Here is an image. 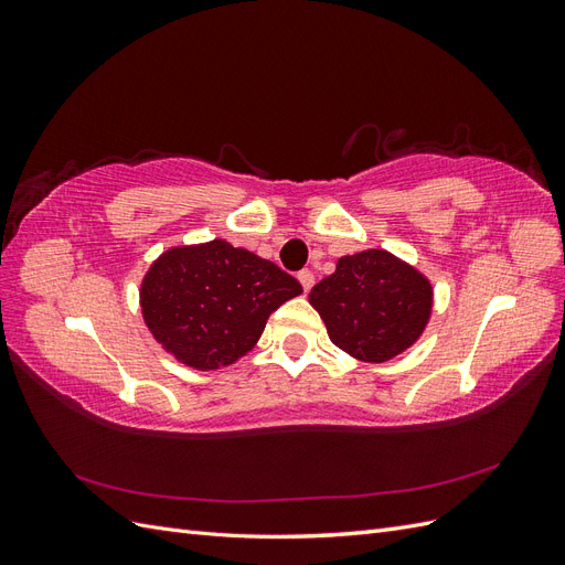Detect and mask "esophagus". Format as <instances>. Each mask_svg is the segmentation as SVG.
Returning a JSON list of instances; mask_svg holds the SVG:
<instances>
[{
    "label": "esophagus",
    "instance_id": "1",
    "mask_svg": "<svg viewBox=\"0 0 565 565\" xmlns=\"http://www.w3.org/2000/svg\"><path fill=\"white\" fill-rule=\"evenodd\" d=\"M299 282H301V287H303V292H309V289L313 287V282H316V276H313V270H309V268H303V270H299Z\"/></svg>",
    "mask_w": 565,
    "mask_h": 565
}]
</instances>
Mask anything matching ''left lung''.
<instances>
[{
	"label": "left lung",
	"mask_w": 565,
	"mask_h": 565,
	"mask_svg": "<svg viewBox=\"0 0 565 565\" xmlns=\"http://www.w3.org/2000/svg\"><path fill=\"white\" fill-rule=\"evenodd\" d=\"M431 299L429 280L384 249L341 256L309 295L332 344L367 363L413 347L431 316Z\"/></svg>",
	"instance_id": "left-lung-1"
}]
</instances>
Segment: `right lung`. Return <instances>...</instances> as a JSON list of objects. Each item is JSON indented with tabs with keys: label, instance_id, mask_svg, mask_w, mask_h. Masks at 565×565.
<instances>
[{
	"label": "right lung",
	"instance_id": "add662e5",
	"mask_svg": "<svg viewBox=\"0 0 565 565\" xmlns=\"http://www.w3.org/2000/svg\"><path fill=\"white\" fill-rule=\"evenodd\" d=\"M301 295L273 262L226 241L164 252L141 285L148 330L177 361L216 370L254 349L268 316Z\"/></svg>",
	"mask_w": 565,
	"mask_h": 565
}]
</instances>
